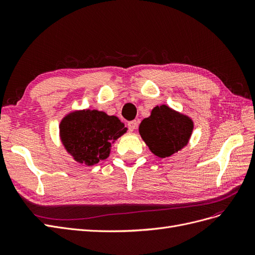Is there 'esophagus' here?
<instances>
[{
    "instance_id": "esophagus-1",
    "label": "esophagus",
    "mask_w": 255,
    "mask_h": 255,
    "mask_svg": "<svg viewBox=\"0 0 255 255\" xmlns=\"http://www.w3.org/2000/svg\"><path fill=\"white\" fill-rule=\"evenodd\" d=\"M136 127H137V122L135 120L128 122V129L130 130V132H133V130L136 128Z\"/></svg>"
}]
</instances>
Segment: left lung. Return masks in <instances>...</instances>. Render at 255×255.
<instances>
[{
    "label": "left lung",
    "mask_w": 255,
    "mask_h": 255,
    "mask_svg": "<svg viewBox=\"0 0 255 255\" xmlns=\"http://www.w3.org/2000/svg\"><path fill=\"white\" fill-rule=\"evenodd\" d=\"M192 129L194 122L188 116L160 105L141 121L139 134L154 155L165 158L187 145Z\"/></svg>",
    "instance_id": "left-lung-1"
}]
</instances>
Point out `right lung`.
<instances>
[{
	"label": "right lung",
	"mask_w": 255,
	"mask_h": 255,
	"mask_svg": "<svg viewBox=\"0 0 255 255\" xmlns=\"http://www.w3.org/2000/svg\"><path fill=\"white\" fill-rule=\"evenodd\" d=\"M127 129L116 116L84 110L68 114L61 120L59 136L74 160L92 166L110 156L112 143Z\"/></svg>",
	"instance_id": "1"
}]
</instances>
